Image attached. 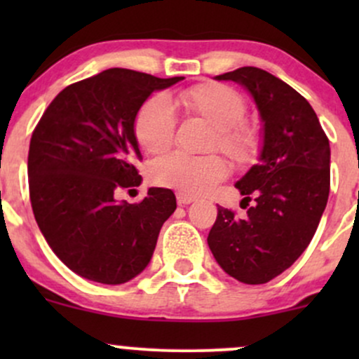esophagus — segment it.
I'll return each mask as SVG.
<instances>
[{
	"instance_id": "obj_1",
	"label": "esophagus",
	"mask_w": 359,
	"mask_h": 359,
	"mask_svg": "<svg viewBox=\"0 0 359 359\" xmlns=\"http://www.w3.org/2000/svg\"><path fill=\"white\" fill-rule=\"evenodd\" d=\"M194 201H196V197L187 196V194H182V192L177 194V204L179 205H187V204L194 203Z\"/></svg>"
}]
</instances>
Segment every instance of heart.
Here are the masks:
<instances>
[{
  "mask_svg": "<svg viewBox=\"0 0 359 359\" xmlns=\"http://www.w3.org/2000/svg\"><path fill=\"white\" fill-rule=\"evenodd\" d=\"M177 101L187 113L214 128L211 150H221L234 163H248L257 154L259 135L245 121L246 101L238 90L221 82H203L184 89ZM138 145L151 155L165 154L174 142L175 114L163 96H154L140 106L133 121ZM228 174L219 155L192 156L172 154L150 168L151 182L196 196L211 189Z\"/></svg>",
  "mask_w": 359,
  "mask_h": 359,
  "instance_id": "heart-1",
  "label": "heart"
}]
</instances>
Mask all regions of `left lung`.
I'll use <instances>...</instances> for the list:
<instances>
[{"label": "left lung", "instance_id": "8db88e82", "mask_svg": "<svg viewBox=\"0 0 359 359\" xmlns=\"http://www.w3.org/2000/svg\"><path fill=\"white\" fill-rule=\"evenodd\" d=\"M253 94L263 119L259 163L238 180L245 217L217 208L208 245L221 269L248 285L270 282L314 238L331 187V147L309 101L258 67L217 76ZM246 209V208H245Z\"/></svg>", "mask_w": 359, "mask_h": 359}]
</instances>
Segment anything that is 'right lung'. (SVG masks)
Masks as SVG:
<instances>
[{
    "instance_id": "obj_1",
    "label": "right lung",
    "mask_w": 359,
    "mask_h": 359,
    "mask_svg": "<svg viewBox=\"0 0 359 359\" xmlns=\"http://www.w3.org/2000/svg\"><path fill=\"white\" fill-rule=\"evenodd\" d=\"M182 79L108 69L60 90L36 123L28 150L32 209L53 253L81 277L119 285L150 262L175 194L151 187L137 204L118 203L116 194L142 182L133 131L140 106Z\"/></svg>"
}]
</instances>
